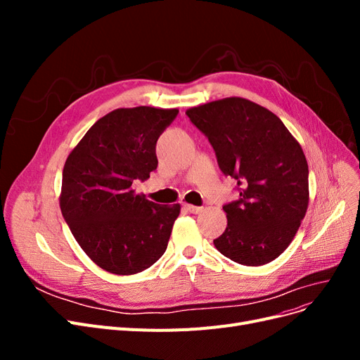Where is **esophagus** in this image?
Masks as SVG:
<instances>
[{"mask_svg": "<svg viewBox=\"0 0 360 360\" xmlns=\"http://www.w3.org/2000/svg\"><path fill=\"white\" fill-rule=\"evenodd\" d=\"M184 209H186L189 213L198 214L202 212V207H197V205H191V204H184Z\"/></svg>", "mask_w": 360, "mask_h": 360, "instance_id": "esophagus-1", "label": "esophagus"}]
</instances>
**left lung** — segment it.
Segmentation results:
<instances>
[{
  "instance_id": "1",
  "label": "left lung",
  "mask_w": 360,
  "mask_h": 360,
  "mask_svg": "<svg viewBox=\"0 0 360 360\" xmlns=\"http://www.w3.org/2000/svg\"><path fill=\"white\" fill-rule=\"evenodd\" d=\"M186 115L240 193L224 205L228 224L213 240L216 249L243 266L270 263L288 248L308 210L309 172L300 144L274 112L243 97L193 106Z\"/></svg>"
}]
</instances>
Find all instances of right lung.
Returning <instances> with one entry per match:
<instances>
[{
  "mask_svg": "<svg viewBox=\"0 0 360 360\" xmlns=\"http://www.w3.org/2000/svg\"><path fill=\"white\" fill-rule=\"evenodd\" d=\"M177 114L118 108L97 120L64 163L61 213L84 252L110 274H139L167 250L180 204L148 201L132 184L158 168V138Z\"/></svg>",
  "mask_w": 360,
  "mask_h": 360,
  "instance_id": "1",
  "label": "right lung"
}]
</instances>
